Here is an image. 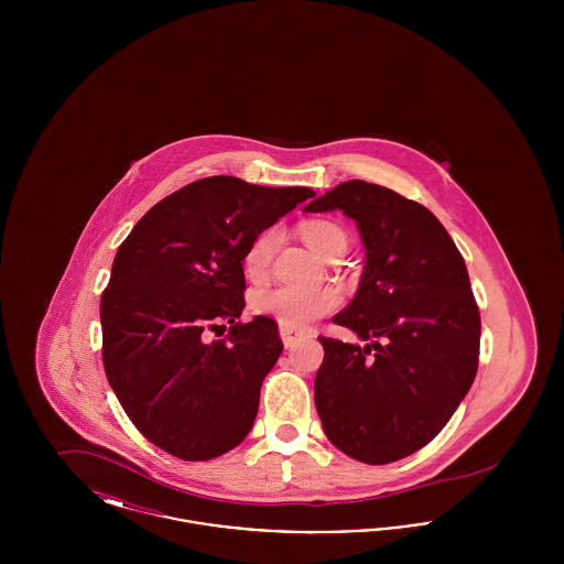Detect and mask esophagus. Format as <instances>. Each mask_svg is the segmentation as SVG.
<instances>
[{
    "mask_svg": "<svg viewBox=\"0 0 564 564\" xmlns=\"http://www.w3.org/2000/svg\"><path fill=\"white\" fill-rule=\"evenodd\" d=\"M279 334H281V340H283V345H285V349H292L297 345V340L304 336V332H300V329H294V327H285V325H281L279 327Z\"/></svg>",
    "mask_w": 564,
    "mask_h": 564,
    "instance_id": "obj_1",
    "label": "esophagus"
}]
</instances>
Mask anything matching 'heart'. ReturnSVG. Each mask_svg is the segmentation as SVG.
I'll return each instance as SVG.
<instances>
[{"label": "heart", "mask_w": 564, "mask_h": 564, "mask_svg": "<svg viewBox=\"0 0 564 564\" xmlns=\"http://www.w3.org/2000/svg\"><path fill=\"white\" fill-rule=\"evenodd\" d=\"M300 235L304 242L322 258L327 256L332 242L336 239H345V232L332 221H306L300 226ZM276 242H279L276 230H267L249 245L245 260H242V269L251 281H260L267 276L270 262L276 251ZM338 304H340V295L336 290L290 288V285L264 290L253 300V308L258 315H264V317L274 319L279 325L294 327V329L308 327L311 323L336 311Z\"/></svg>", "instance_id": "obj_1"}]
</instances>
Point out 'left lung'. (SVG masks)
I'll return each instance as SVG.
<instances>
[{"mask_svg":"<svg viewBox=\"0 0 564 564\" xmlns=\"http://www.w3.org/2000/svg\"><path fill=\"white\" fill-rule=\"evenodd\" d=\"M357 221L366 267L334 317L366 347L319 336L315 405L327 440L384 465L427 446L467 395L480 355V311L463 256L437 217L393 189L350 180L306 205Z\"/></svg>","mask_w":564,"mask_h":564,"instance_id":"8db88e82","label":"left lung"}]
</instances>
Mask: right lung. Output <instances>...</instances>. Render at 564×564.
Segmentation results:
<instances>
[{"label": "right lung", "instance_id": "right-lung-1", "mask_svg": "<svg viewBox=\"0 0 564 564\" xmlns=\"http://www.w3.org/2000/svg\"><path fill=\"white\" fill-rule=\"evenodd\" d=\"M313 196L205 177L162 198L120 245L101 295L104 368L134 427L164 453L209 460L251 430L283 343L269 317L239 322L242 260ZM224 322L229 334L214 341Z\"/></svg>", "mask_w": 564, "mask_h": 564}]
</instances>
